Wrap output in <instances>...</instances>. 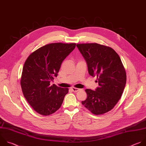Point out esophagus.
<instances>
[{
  "instance_id": "34e87169",
  "label": "esophagus",
  "mask_w": 146,
  "mask_h": 146,
  "mask_svg": "<svg viewBox=\"0 0 146 146\" xmlns=\"http://www.w3.org/2000/svg\"><path fill=\"white\" fill-rule=\"evenodd\" d=\"M71 89H72V90L73 91V92H78V91H79V90H81L80 89L76 88H71Z\"/></svg>"
}]
</instances>
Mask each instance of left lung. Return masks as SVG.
I'll list each match as a JSON object with an SVG mask.
<instances>
[{
	"instance_id": "left-lung-1",
	"label": "left lung",
	"mask_w": 146,
	"mask_h": 146,
	"mask_svg": "<svg viewBox=\"0 0 146 146\" xmlns=\"http://www.w3.org/2000/svg\"><path fill=\"white\" fill-rule=\"evenodd\" d=\"M89 74L97 77L99 86L86 89L87 98L82 104L95 115L111 111L120 99L126 84V73L121 59L111 47L96 43L77 44Z\"/></svg>"
}]
</instances>
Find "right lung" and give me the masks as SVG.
I'll list each match as a JSON object with an SVG mask.
<instances>
[{"mask_svg":"<svg viewBox=\"0 0 146 146\" xmlns=\"http://www.w3.org/2000/svg\"><path fill=\"white\" fill-rule=\"evenodd\" d=\"M76 43H54L31 53L24 64L21 85L25 98L38 113L47 116L61 106L68 88L50 85L62 61L74 49Z\"/></svg>","mask_w":146,"mask_h":146,"instance_id":"right-lung-1","label":"right lung"}]
</instances>
